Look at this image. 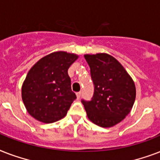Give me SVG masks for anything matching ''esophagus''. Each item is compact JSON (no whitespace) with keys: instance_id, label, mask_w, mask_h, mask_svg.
Wrapping results in <instances>:
<instances>
[{"instance_id":"obj_1","label":"esophagus","mask_w":160,"mask_h":160,"mask_svg":"<svg viewBox=\"0 0 160 160\" xmlns=\"http://www.w3.org/2000/svg\"><path fill=\"white\" fill-rule=\"evenodd\" d=\"M76 96H77L78 99H80V96H81V92H77V93H76Z\"/></svg>"}]
</instances>
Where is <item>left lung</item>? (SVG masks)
Returning a JSON list of instances; mask_svg holds the SVG:
<instances>
[{"mask_svg":"<svg viewBox=\"0 0 160 160\" xmlns=\"http://www.w3.org/2000/svg\"><path fill=\"white\" fill-rule=\"evenodd\" d=\"M85 59L94 84L91 100H81L88 118L98 126H114L128 115L133 107L136 96L134 81L111 55H85Z\"/></svg>","mask_w":160,"mask_h":160,"instance_id":"obj_1","label":"left lung"}]
</instances>
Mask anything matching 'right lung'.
Returning a JSON list of instances; mask_svg holds the SVG:
<instances>
[{
    "mask_svg": "<svg viewBox=\"0 0 160 160\" xmlns=\"http://www.w3.org/2000/svg\"><path fill=\"white\" fill-rule=\"evenodd\" d=\"M78 55L65 51L41 58L29 70L21 88L27 111L39 121L50 124L66 115L76 95L71 90L68 69Z\"/></svg>",
    "mask_w": 160,
    "mask_h": 160,
    "instance_id": "1",
    "label": "right lung"
}]
</instances>
